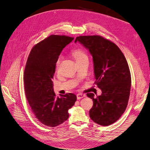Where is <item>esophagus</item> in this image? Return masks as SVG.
Wrapping results in <instances>:
<instances>
[{"mask_svg": "<svg viewBox=\"0 0 150 150\" xmlns=\"http://www.w3.org/2000/svg\"><path fill=\"white\" fill-rule=\"evenodd\" d=\"M85 96H86L85 94H83L82 93H79V94H77V99H81L84 98Z\"/></svg>", "mask_w": 150, "mask_h": 150, "instance_id": "esophagus-1", "label": "esophagus"}]
</instances>
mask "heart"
Masks as SVG:
<instances>
[{
    "mask_svg": "<svg viewBox=\"0 0 150 150\" xmlns=\"http://www.w3.org/2000/svg\"><path fill=\"white\" fill-rule=\"evenodd\" d=\"M72 56H73V57L75 59L76 61L81 60L84 58H88L87 54H86L83 50L81 49H74L73 51H72ZM61 60V57H59L56 61V66H58V65L59 64Z\"/></svg>",
    "mask_w": 150,
    "mask_h": 150,
    "instance_id": "b5f03b06",
    "label": "heart"
}]
</instances>
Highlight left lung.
Masks as SVG:
<instances>
[{
	"instance_id": "left-lung-1",
	"label": "left lung",
	"mask_w": 150,
	"mask_h": 150,
	"mask_svg": "<svg viewBox=\"0 0 150 150\" xmlns=\"http://www.w3.org/2000/svg\"><path fill=\"white\" fill-rule=\"evenodd\" d=\"M74 42L89 49L94 63V83L102 91L96 97L87 94L93 101L89 116L99 125H110L120 118L128 105L131 83L128 62L120 48L102 36L81 35Z\"/></svg>"
}]
</instances>
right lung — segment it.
<instances>
[{
  "label": "right lung",
  "mask_w": 150,
  "mask_h": 150,
  "mask_svg": "<svg viewBox=\"0 0 150 150\" xmlns=\"http://www.w3.org/2000/svg\"><path fill=\"white\" fill-rule=\"evenodd\" d=\"M73 39L66 35H50L33 47L26 62L24 81L27 99L36 118L47 126L66 121L68 110L77 99L72 93L56 96L52 81L59 56Z\"/></svg>",
  "instance_id": "obj_1"
}]
</instances>
